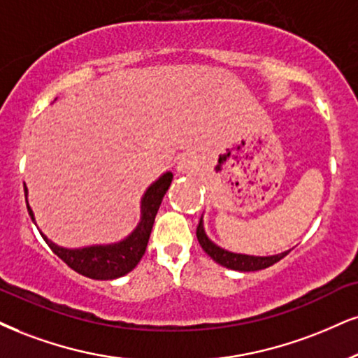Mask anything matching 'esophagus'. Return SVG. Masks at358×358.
Wrapping results in <instances>:
<instances>
[{
    "label": "esophagus",
    "instance_id": "obj_1",
    "mask_svg": "<svg viewBox=\"0 0 358 358\" xmlns=\"http://www.w3.org/2000/svg\"><path fill=\"white\" fill-rule=\"evenodd\" d=\"M197 169V159L187 154V156H182L178 162V172L180 174H191Z\"/></svg>",
    "mask_w": 358,
    "mask_h": 358
}]
</instances>
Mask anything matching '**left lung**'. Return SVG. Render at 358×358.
Segmentation results:
<instances>
[{
    "label": "left lung",
    "mask_w": 358,
    "mask_h": 358,
    "mask_svg": "<svg viewBox=\"0 0 358 358\" xmlns=\"http://www.w3.org/2000/svg\"><path fill=\"white\" fill-rule=\"evenodd\" d=\"M196 234H197V241H199V244L202 249H204V252L209 255L210 259L215 260V262L220 264L222 267L232 268V271H239V272L262 271V268H267V267L273 266L275 262H279L280 259H284L285 255L289 254V250H285V252H282V254L264 255V257H260V255L236 254V252H231V250L222 249V247L214 244V242L207 237L202 217H201L199 226H197Z\"/></svg>",
    "instance_id": "8db88e82"
}]
</instances>
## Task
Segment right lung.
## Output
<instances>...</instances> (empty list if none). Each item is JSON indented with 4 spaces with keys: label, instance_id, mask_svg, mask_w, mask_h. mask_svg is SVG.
<instances>
[{
    "label": "right lung",
    "instance_id": "add662e5",
    "mask_svg": "<svg viewBox=\"0 0 358 358\" xmlns=\"http://www.w3.org/2000/svg\"><path fill=\"white\" fill-rule=\"evenodd\" d=\"M172 182V172H164L157 180L145 189L143 199H141V220L126 239L114 242V244H99V245H87L79 247V249H68L61 247L55 242L48 239L44 234L39 231L46 244L51 247V250L59 257L63 262L68 264L73 271H76L81 275L90 277L96 280H113L117 277L126 275L132 268L139 264L143 259L148 247L149 236H151L154 219L161 206L164 194L167 192ZM26 206L28 213L34 220L33 209L28 204V189L24 187Z\"/></svg>",
    "mask_w": 358,
    "mask_h": 358
}]
</instances>
